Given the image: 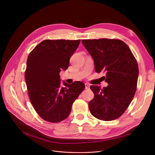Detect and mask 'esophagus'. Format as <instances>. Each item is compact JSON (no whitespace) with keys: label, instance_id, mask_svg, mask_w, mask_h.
<instances>
[{"label":"esophagus","instance_id":"1","mask_svg":"<svg viewBox=\"0 0 155 155\" xmlns=\"http://www.w3.org/2000/svg\"><path fill=\"white\" fill-rule=\"evenodd\" d=\"M85 89H89L90 88V85L88 84H85Z\"/></svg>","mask_w":155,"mask_h":155}]
</instances>
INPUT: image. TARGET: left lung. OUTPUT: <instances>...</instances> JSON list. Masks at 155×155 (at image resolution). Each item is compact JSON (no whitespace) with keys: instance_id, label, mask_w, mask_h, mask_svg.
Wrapping results in <instances>:
<instances>
[{"instance_id":"1","label":"left lung","mask_w":155,"mask_h":155,"mask_svg":"<svg viewBox=\"0 0 155 155\" xmlns=\"http://www.w3.org/2000/svg\"><path fill=\"white\" fill-rule=\"evenodd\" d=\"M82 44L94 60L97 73L106 72L109 85L101 88L91 86L94 94L89 102L91 113L96 118L110 121L119 118L135 95L139 68L129 46L119 39H84Z\"/></svg>"}]
</instances>
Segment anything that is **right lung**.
I'll list each match as a JSON object with an SVG mask.
<instances>
[{"instance_id": "add662e5", "label": "right lung", "mask_w": 155, "mask_h": 155, "mask_svg": "<svg viewBox=\"0 0 155 155\" xmlns=\"http://www.w3.org/2000/svg\"><path fill=\"white\" fill-rule=\"evenodd\" d=\"M80 40H44L29 54L25 80L31 102L38 115L51 123H58L70 115L71 105L85 87L76 81L63 82L60 72L69 67L71 56Z\"/></svg>"}]
</instances>
